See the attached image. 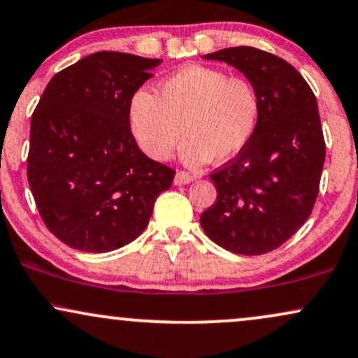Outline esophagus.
Masks as SVG:
<instances>
[{
	"mask_svg": "<svg viewBox=\"0 0 358 358\" xmlns=\"http://www.w3.org/2000/svg\"><path fill=\"white\" fill-rule=\"evenodd\" d=\"M195 180V176L187 173V171H176L175 175V185H187Z\"/></svg>",
	"mask_w": 358,
	"mask_h": 358,
	"instance_id": "34e87169",
	"label": "esophagus"
}]
</instances>
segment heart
Here are the masks:
<instances>
[{"instance_id": "obj_1", "label": "heart", "mask_w": 358, "mask_h": 358, "mask_svg": "<svg viewBox=\"0 0 358 358\" xmlns=\"http://www.w3.org/2000/svg\"><path fill=\"white\" fill-rule=\"evenodd\" d=\"M260 98L255 86L218 68L192 64L163 81L160 96L138 90L130 101V124L138 145L153 160H166L183 136L185 165L238 155L257 130Z\"/></svg>"}]
</instances>
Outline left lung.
I'll return each mask as SVG.
<instances>
[{
  "label": "left lung",
  "instance_id": "obj_1",
  "mask_svg": "<svg viewBox=\"0 0 358 358\" xmlns=\"http://www.w3.org/2000/svg\"><path fill=\"white\" fill-rule=\"evenodd\" d=\"M242 71L260 98L252 140L210 178L217 200L200 217L210 240L238 255H264L296 234L312 213L325 162L317 98L303 76L252 46L205 55Z\"/></svg>",
  "mask_w": 358,
  "mask_h": 358
}]
</instances>
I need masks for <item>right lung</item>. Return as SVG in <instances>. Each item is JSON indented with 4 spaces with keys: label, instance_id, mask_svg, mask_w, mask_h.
Listing matches in <instances>:
<instances>
[{
    "label": "right lung",
    "instance_id": "add662e5",
    "mask_svg": "<svg viewBox=\"0 0 358 358\" xmlns=\"http://www.w3.org/2000/svg\"><path fill=\"white\" fill-rule=\"evenodd\" d=\"M162 59L98 51L51 78L31 116L28 183L43 222L81 252L143 234L175 170L138 148L130 101Z\"/></svg>",
    "mask_w": 358,
    "mask_h": 358
}]
</instances>
